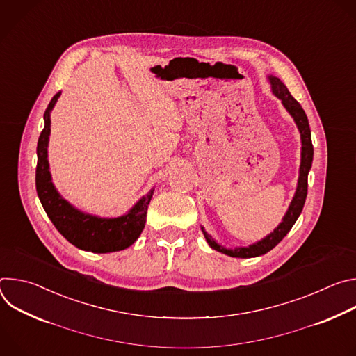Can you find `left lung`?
I'll return each mask as SVG.
<instances>
[{"mask_svg": "<svg viewBox=\"0 0 356 356\" xmlns=\"http://www.w3.org/2000/svg\"><path fill=\"white\" fill-rule=\"evenodd\" d=\"M269 80L272 84L273 94L282 99L283 106L290 113V115L294 118L296 125L301 135V163H300V176H298L297 190H296V194L291 200V204H290L286 216L283 217V221L280 222V225L270 235H268L262 241L253 243L248 248H236L234 250L225 249L224 246L218 245L214 239H211V236L201 228L202 232H204V236H206L209 245L213 249L222 252V253H225V255L232 257V258H255V257H261V255H264V253H268L269 250H272L287 235V232L291 229V227L297 221V218L301 214V210L304 207V202H306V197H307V187H309L307 179H309V172H310V168L313 163V154H314L309 120H307L306 113H304L301 106L297 103V99H294V97L290 94L287 87L282 83V80L277 77H272V76L269 77Z\"/></svg>", "mask_w": 356, "mask_h": 356, "instance_id": "8db88e82", "label": "left lung"}]
</instances>
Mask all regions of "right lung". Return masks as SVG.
<instances>
[{
    "instance_id": "add662e5",
    "label": "right lung",
    "mask_w": 356,
    "mask_h": 356,
    "mask_svg": "<svg viewBox=\"0 0 356 356\" xmlns=\"http://www.w3.org/2000/svg\"><path fill=\"white\" fill-rule=\"evenodd\" d=\"M60 92L50 101L44 111V128L38 140L36 191L42 206L56 229L74 246L94 253L117 252L131 246L140 235L146 211L154 190L140 198L132 210L118 218H98L84 214L60 197L50 179L47 162V142L50 135V111L55 107Z\"/></svg>"
}]
</instances>
